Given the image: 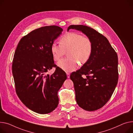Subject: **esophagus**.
Returning <instances> with one entry per match:
<instances>
[{"instance_id": "obj_1", "label": "esophagus", "mask_w": 133, "mask_h": 133, "mask_svg": "<svg viewBox=\"0 0 133 133\" xmlns=\"http://www.w3.org/2000/svg\"><path fill=\"white\" fill-rule=\"evenodd\" d=\"M66 74H67V78H69L70 77V74L69 73H66Z\"/></svg>"}]
</instances>
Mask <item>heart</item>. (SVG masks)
Wrapping results in <instances>:
<instances>
[{
  "mask_svg": "<svg viewBox=\"0 0 133 133\" xmlns=\"http://www.w3.org/2000/svg\"><path fill=\"white\" fill-rule=\"evenodd\" d=\"M93 50L92 43L88 37L77 32H69L59 40V44L53 43L51 52L55 61L59 60L67 52L69 58L59 61L58 66L65 72H73L78 63L83 65L90 59Z\"/></svg>",
  "mask_w": 133,
  "mask_h": 133,
  "instance_id": "b5f03b06",
  "label": "heart"
}]
</instances>
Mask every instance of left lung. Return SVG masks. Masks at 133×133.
Here are the masks:
<instances>
[{
    "instance_id": "left-lung-1",
    "label": "left lung",
    "mask_w": 133,
    "mask_h": 133,
    "mask_svg": "<svg viewBox=\"0 0 133 133\" xmlns=\"http://www.w3.org/2000/svg\"><path fill=\"white\" fill-rule=\"evenodd\" d=\"M70 29L81 31L93 45L89 61L70 75L76 103L86 111L98 110L109 101L118 83V55L108 39L96 30L83 25H70L67 31Z\"/></svg>"
}]
</instances>
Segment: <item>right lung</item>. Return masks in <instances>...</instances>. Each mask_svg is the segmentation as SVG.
I'll return each instance as SVG.
<instances>
[{
    "mask_svg": "<svg viewBox=\"0 0 133 133\" xmlns=\"http://www.w3.org/2000/svg\"><path fill=\"white\" fill-rule=\"evenodd\" d=\"M63 30L57 25L35 29L21 39L14 53L12 73L16 94L25 107L39 114L49 113L58 107V92L67 78L51 52ZM53 67L54 73L46 76Z\"/></svg>",
    "mask_w": 133,
    "mask_h": 133,
    "instance_id": "obj_1",
    "label": "right lung"
}]
</instances>
